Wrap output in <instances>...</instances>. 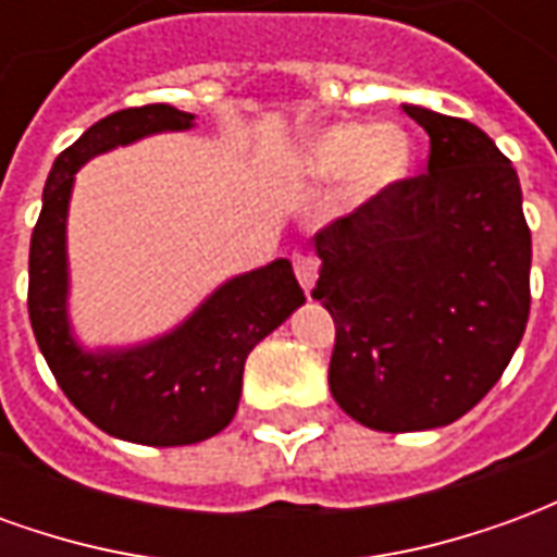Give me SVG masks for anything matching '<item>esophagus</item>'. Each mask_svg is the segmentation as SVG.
Instances as JSON below:
<instances>
[{
    "mask_svg": "<svg viewBox=\"0 0 557 557\" xmlns=\"http://www.w3.org/2000/svg\"><path fill=\"white\" fill-rule=\"evenodd\" d=\"M292 265H295V277L301 283V289L310 295V289L315 286V277H319V259L313 253H295Z\"/></svg>",
    "mask_w": 557,
    "mask_h": 557,
    "instance_id": "34e87169",
    "label": "esophagus"
}]
</instances>
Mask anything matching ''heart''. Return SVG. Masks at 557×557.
Instances as JSON below:
<instances>
[{
    "instance_id": "b5f03b06",
    "label": "heart",
    "mask_w": 557,
    "mask_h": 557,
    "mask_svg": "<svg viewBox=\"0 0 557 557\" xmlns=\"http://www.w3.org/2000/svg\"><path fill=\"white\" fill-rule=\"evenodd\" d=\"M411 166V139L394 125L337 122L313 131L295 154V170L313 182L349 175V194L370 202L394 190Z\"/></svg>"
}]
</instances>
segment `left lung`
<instances>
[{"label":"left lung","mask_w":557,"mask_h":557,"mask_svg":"<svg viewBox=\"0 0 557 557\" xmlns=\"http://www.w3.org/2000/svg\"><path fill=\"white\" fill-rule=\"evenodd\" d=\"M426 172L315 235L313 298L337 325L327 385L379 432L447 426L486 397L525 334L531 232L513 163L478 125L406 103Z\"/></svg>","instance_id":"obj_1"}]
</instances>
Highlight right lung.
I'll return each instance as SVG.
<instances>
[{"instance_id":"obj_1","label":"right lung","mask_w":557,"mask_h":557,"mask_svg":"<svg viewBox=\"0 0 557 557\" xmlns=\"http://www.w3.org/2000/svg\"><path fill=\"white\" fill-rule=\"evenodd\" d=\"M194 113L170 103L131 107L91 125L55 158L29 247V322L55 382L98 430L122 442L178 447L230 426L247 355L307 298L289 259L226 280L194 313L154 339L83 349L67 315V206L74 175L103 151L151 134L190 131Z\"/></svg>"}]
</instances>
